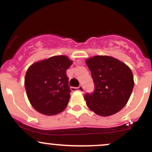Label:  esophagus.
<instances>
[{
  "label": "esophagus",
  "mask_w": 152,
  "mask_h": 152,
  "mask_svg": "<svg viewBox=\"0 0 152 152\" xmlns=\"http://www.w3.org/2000/svg\"><path fill=\"white\" fill-rule=\"evenodd\" d=\"M70 89H71V90H73V91H76V90H78V91H80L82 92V93H83L84 90H85V89H84L83 86H79V87H70Z\"/></svg>",
  "instance_id": "1"
}]
</instances>
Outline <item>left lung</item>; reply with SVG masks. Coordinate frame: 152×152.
<instances>
[{"mask_svg": "<svg viewBox=\"0 0 152 152\" xmlns=\"http://www.w3.org/2000/svg\"><path fill=\"white\" fill-rule=\"evenodd\" d=\"M85 62L95 85L93 93L85 96L87 107L101 116L117 113L126 104L134 87L131 69L109 56H95Z\"/></svg>", "mask_w": 152, "mask_h": 152, "instance_id": "obj_1", "label": "left lung"}]
</instances>
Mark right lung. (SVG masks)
Wrapping results in <instances>:
<instances>
[{
  "mask_svg": "<svg viewBox=\"0 0 152 152\" xmlns=\"http://www.w3.org/2000/svg\"><path fill=\"white\" fill-rule=\"evenodd\" d=\"M72 63L66 56H54L28 67L25 88L31 104L37 111L53 115L66 108L71 92L66 71Z\"/></svg>",
  "mask_w": 152,
  "mask_h": 152,
  "instance_id": "right-lung-1",
  "label": "right lung"
}]
</instances>
